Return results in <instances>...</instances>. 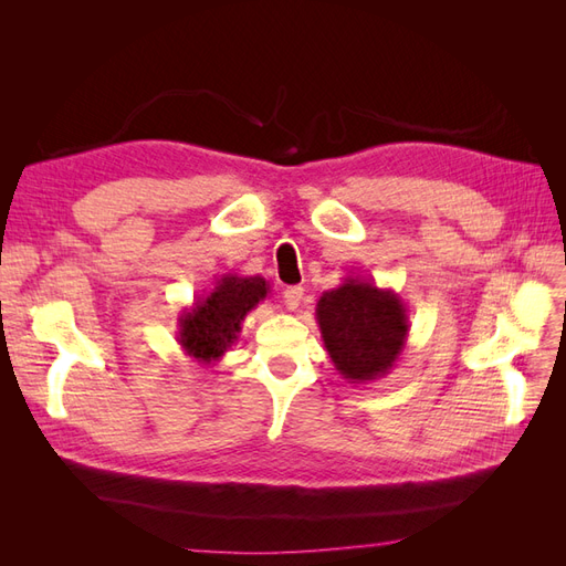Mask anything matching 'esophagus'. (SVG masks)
Here are the masks:
<instances>
[{"instance_id":"34e87169","label":"esophagus","mask_w":566,"mask_h":566,"mask_svg":"<svg viewBox=\"0 0 566 566\" xmlns=\"http://www.w3.org/2000/svg\"><path fill=\"white\" fill-rule=\"evenodd\" d=\"M302 297H304V287H300V285H290V287H285V293H283V302H285V306H287L290 312L300 310Z\"/></svg>"}]
</instances>
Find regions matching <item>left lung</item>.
Here are the masks:
<instances>
[{"label": "left lung", "instance_id": "left-lung-1", "mask_svg": "<svg viewBox=\"0 0 566 566\" xmlns=\"http://www.w3.org/2000/svg\"><path fill=\"white\" fill-rule=\"evenodd\" d=\"M316 321L335 370L356 385L385 378L397 366L410 331L401 297L361 276H347L323 293Z\"/></svg>", "mask_w": 566, "mask_h": 566}]
</instances>
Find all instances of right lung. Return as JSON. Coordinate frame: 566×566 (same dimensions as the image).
I'll return each instance as SVG.
<instances>
[{"label":"right lung","mask_w":566,"mask_h":566,"mask_svg":"<svg viewBox=\"0 0 566 566\" xmlns=\"http://www.w3.org/2000/svg\"><path fill=\"white\" fill-rule=\"evenodd\" d=\"M271 285L262 276L224 273L208 295L179 316V345L193 361L214 366L243 331L245 316L269 297Z\"/></svg>","instance_id":"right-lung-1"}]
</instances>
